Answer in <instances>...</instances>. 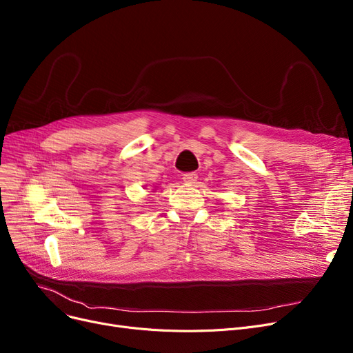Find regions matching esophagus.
<instances>
[{
    "label": "esophagus",
    "mask_w": 353,
    "mask_h": 353,
    "mask_svg": "<svg viewBox=\"0 0 353 353\" xmlns=\"http://www.w3.org/2000/svg\"><path fill=\"white\" fill-rule=\"evenodd\" d=\"M183 181L186 183V185H194L197 181V174L196 173H185L183 174Z\"/></svg>",
    "instance_id": "1"
}]
</instances>
